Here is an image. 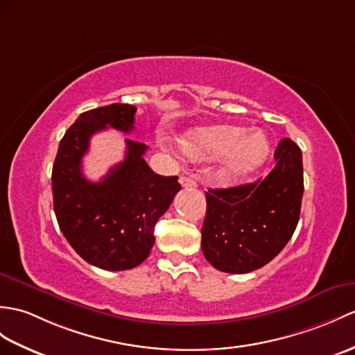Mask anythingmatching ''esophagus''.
Wrapping results in <instances>:
<instances>
[{
  "label": "esophagus",
  "mask_w": 355,
  "mask_h": 355,
  "mask_svg": "<svg viewBox=\"0 0 355 355\" xmlns=\"http://www.w3.org/2000/svg\"><path fill=\"white\" fill-rule=\"evenodd\" d=\"M180 184L183 187H196V181L192 177H181Z\"/></svg>",
  "instance_id": "1"
}]
</instances>
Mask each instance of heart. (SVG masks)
<instances>
[{
	"instance_id": "1",
	"label": "heart",
	"mask_w": 355,
	"mask_h": 355,
	"mask_svg": "<svg viewBox=\"0 0 355 355\" xmlns=\"http://www.w3.org/2000/svg\"><path fill=\"white\" fill-rule=\"evenodd\" d=\"M177 150L195 162L222 157L218 175L234 181L251 174L268 159L269 137L263 130H245L237 125L196 127L177 139Z\"/></svg>"
}]
</instances>
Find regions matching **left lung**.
<instances>
[{
  "label": "left lung",
  "instance_id": "1",
  "mask_svg": "<svg viewBox=\"0 0 355 355\" xmlns=\"http://www.w3.org/2000/svg\"><path fill=\"white\" fill-rule=\"evenodd\" d=\"M274 157L275 166L263 180L205 192L201 248L218 270L246 274L263 268L293 236L304 193L302 154L284 137Z\"/></svg>",
  "mask_w": 355,
  "mask_h": 355
}]
</instances>
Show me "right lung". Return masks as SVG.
<instances>
[{
    "mask_svg": "<svg viewBox=\"0 0 355 355\" xmlns=\"http://www.w3.org/2000/svg\"><path fill=\"white\" fill-rule=\"evenodd\" d=\"M136 107L110 104L81 113L60 140L53 166L54 213L63 236L81 259L105 270L139 266L155 242L154 225L181 189L178 177L148 166V146L125 139L123 162L94 183L81 172L89 142L107 127L131 133Z\"/></svg>",
    "mask_w": 355,
    "mask_h": 355,
    "instance_id": "1",
    "label": "right lung"
}]
</instances>
